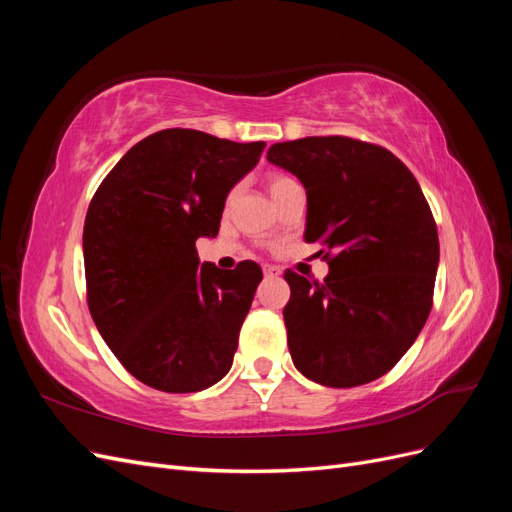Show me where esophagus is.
<instances>
[{
	"label": "esophagus",
	"instance_id": "1",
	"mask_svg": "<svg viewBox=\"0 0 512 512\" xmlns=\"http://www.w3.org/2000/svg\"><path fill=\"white\" fill-rule=\"evenodd\" d=\"M262 273H265V277H277V275H280L282 271H280V267L265 265V267H262Z\"/></svg>",
	"mask_w": 512,
	"mask_h": 512
}]
</instances>
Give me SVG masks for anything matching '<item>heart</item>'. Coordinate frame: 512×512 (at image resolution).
<instances>
[{
	"label": "heart",
	"mask_w": 512,
	"mask_h": 512,
	"mask_svg": "<svg viewBox=\"0 0 512 512\" xmlns=\"http://www.w3.org/2000/svg\"><path fill=\"white\" fill-rule=\"evenodd\" d=\"M290 183H294V179H290L288 175H282V173H271V175L267 177V185H269L271 196H275L277 192H282V190L286 188V185H290ZM232 196H235V192L228 194V200H232Z\"/></svg>",
	"instance_id": "heart-1"
}]
</instances>
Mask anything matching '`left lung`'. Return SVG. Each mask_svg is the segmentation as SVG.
I'll return each mask as SVG.
<instances>
[{
    "label": "left lung",
    "instance_id": "8db88e82",
    "mask_svg": "<svg viewBox=\"0 0 512 512\" xmlns=\"http://www.w3.org/2000/svg\"><path fill=\"white\" fill-rule=\"evenodd\" d=\"M267 160L301 179L305 241L328 250L324 282L284 273L294 367L333 389L384 376L433 305L440 243L421 185L389 149L350 136L275 143Z\"/></svg>",
    "mask_w": 512,
    "mask_h": 512
}]
</instances>
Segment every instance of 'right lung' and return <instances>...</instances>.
Wrapping results in <instances>:
<instances>
[{"instance_id":"1","label":"right lung","mask_w":512,"mask_h":512,"mask_svg":"<svg viewBox=\"0 0 512 512\" xmlns=\"http://www.w3.org/2000/svg\"><path fill=\"white\" fill-rule=\"evenodd\" d=\"M265 143L168 128L136 143L91 198L87 305L106 346L143 384L196 393L222 380L262 271L200 265L198 237L220 230L224 200Z\"/></svg>"}]
</instances>
